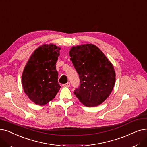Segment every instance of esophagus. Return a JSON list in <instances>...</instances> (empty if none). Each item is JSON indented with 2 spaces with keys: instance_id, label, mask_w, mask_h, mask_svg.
Listing matches in <instances>:
<instances>
[{
  "instance_id": "obj_1",
  "label": "esophagus",
  "mask_w": 147,
  "mask_h": 147,
  "mask_svg": "<svg viewBox=\"0 0 147 147\" xmlns=\"http://www.w3.org/2000/svg\"><path fill=\"white\" fill-rule=\"evenodd\" d=\"M63 86L64 87H70V86H71V83L70 82H67V83H66V84H63Z\"/></svg>"
}]
</instances>
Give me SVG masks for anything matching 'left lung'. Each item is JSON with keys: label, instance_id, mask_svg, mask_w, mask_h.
I'll use <instances>...</instances> for the list:
<instances>
[{"label": "left lung", "instance_id": "8db88e82", "mask_svg": "<svg viewBox=\"0 0 147 147\" xmlns=\"http://www.w3.org/2000/svg\"><path fill=\"white\" fill-rule=\"evenodd\" d=\"M69 55L80 80V86L74 90L76 97L88 107L103 103L115 85L113 65L100 49L93 44L73 47Z\"/></svg>", "mask_w": 147, "mask_h": 147}]
</instances>
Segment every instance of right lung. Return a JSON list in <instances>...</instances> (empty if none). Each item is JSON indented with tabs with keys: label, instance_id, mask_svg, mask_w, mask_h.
Segmentation results:
<instances>
[{
	"label": "right lung",
	"instance_id": "right-lung-1",
	"mask_svg": "<svg viewBox=\"0 0 147 147\" xmlns=\"http://www.w3.org/2000/svg\"><path fill=\"white\" fill-rule=\"evenodd\" d=\"M60 50L53 44L39 47L24 67L22 74L24 91L32 102L39 105L52 100L61 87L55 68Z\"/></svg>",
	"mask_w": 147,
	"mask_h": 147
}]
</instances>
